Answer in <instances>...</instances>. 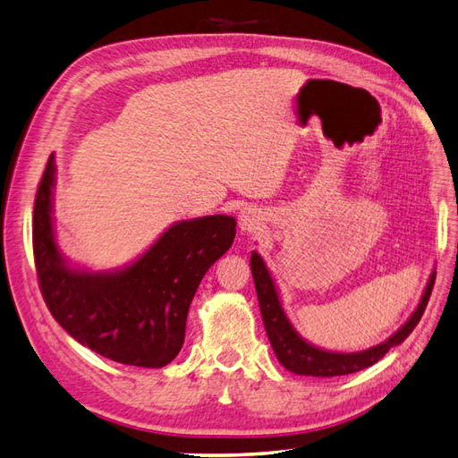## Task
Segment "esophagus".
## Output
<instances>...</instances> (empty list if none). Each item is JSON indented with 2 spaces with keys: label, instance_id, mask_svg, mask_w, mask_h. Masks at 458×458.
I'll use <instances>...</instances> for the list:
<instances>
[{
  "label": "esophagus",
  "instance_id": "obj_1",
  "mask_svg": "<svg viewBox=\"0 0 458 458\" xmlns=\"http://www.w3.org/2000/svg\"><path fill=\"white\" fill-rule=\"evenodd\" d=\"M238 220H240L242 232H251V230L258 228L259 222H261L259 210H258V208H251V207L242 208L240 215H238Z\"/></svg>",
  "mask_w": 458,
  "mask_h": 458
}]
</instances>
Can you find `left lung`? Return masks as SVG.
<instances>
[{"mask_svg": "<svg viewBox=\"0 0 458 458\" xmlns=\"http://www.w3.org/2000/svg\"><path fill=\"white\" fill-rule=\"evenodd\" d=\"M250 265H251L255 291H258L263 326H265V332H267L275 355H277L279 363L286 370H291L294 375H304V377H342V375L357 373V370H363L370 365H375L377 360H380L388 353V349L400 345L403 339L413 332V327H416L418 322L421 320L425 306L429 302L433 283H435V271H433L429 275L428 286H425L418 308L408 318V322L403 324L396 334H392L386 342H382L365 351H357V353H335V351H326L308 344L306 339H302L299 332L293 327L291 320L286 318L283 310L279 293L275 289V281L271 277L267 265H265V261L261 259V255L258 251L251 253Z\"/></svg>", "mask_w": 458, "mask_h": 458, "instance_id": "8db88e82", "label": "left lung"}]
</instances>
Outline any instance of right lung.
I'll return each instance as SVG.
<instances>
[{
  "label": "right lung",
  "instance_id": "obj_1",
  "mask_svg": "<svg viewBox=\"0 0 458 458\" xmlns=\"http://www.w3.org/2000/svg\"><path fill=\"white\" fill-rule=\"evenodd\" d=\"M55 175L50 154L33 212L37 277L50 314L76 342L105 359L146 369L172 363L183 347L197 286L210 265L230 250L236 218L212 215L181 220L123 269H76L55 238Z\"/></svg>",
  "mask_w": 458,
  "mask_h": 458
}]
</instances>
